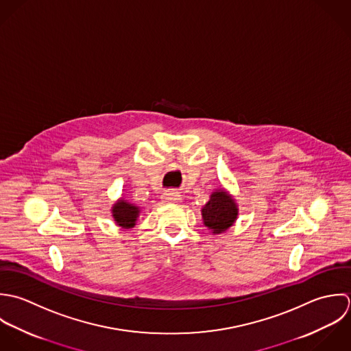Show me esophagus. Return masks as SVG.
I'll return each instance as SVG.
<instances>
[{
    "label": "esophagus",
    "instance_id": "34e87169",
    "mask_svg": "<svg viewBox=\"0 0 351 351\" xmlns=\"http://www.w3.org/2000/svg\"><path fill=\"white\" fill-rule=\"evenodd\" d=\"M182 199V195L178 191H167L162 194V202L165 204H175Z\"/></svg>",
    "mask_w": 351,
    "mask_h": 351
}]
</instances>
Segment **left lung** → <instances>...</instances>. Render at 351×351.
Here are the masks:
<instances>
[{
	"instance_id": "left-lung-1",
	"label": "left lung",
	"mask_w": 351,
	"mask_h": 351,
	"mask_svg": "<svg viewBox=\"0 0 351 351\" xmlns=\"http://www.w3.org/2000/svg\"><path fill=\"white\" fill-rule=\"evenodd\" d=\"M237 214L239 209L234 199L222 189L215 190L209 202L202 208L204 223L214 234L223 233L229 229L234 223Z\"/></svg>"
}]
</instances>
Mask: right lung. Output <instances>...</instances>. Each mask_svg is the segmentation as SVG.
Masks as SVG:
<instances>
[{
    "mask_svg": "<svg viewBox=\"0 0 351 351\" xmlns=\"http://www.w3.org/2000/svg\"><path fill=\"white\" fill-rule=\"evenodd\" d=\"M138 215H140V208L133 204H129L123 198L119 199L112 206V217H114L117 225L123 229L134 228Z\"/></svg>",
    "mask_w": 351,
    "mask_h": 351,
    "instance_id": "add662e5",
    "label": "right lung"
}]
</instances>
